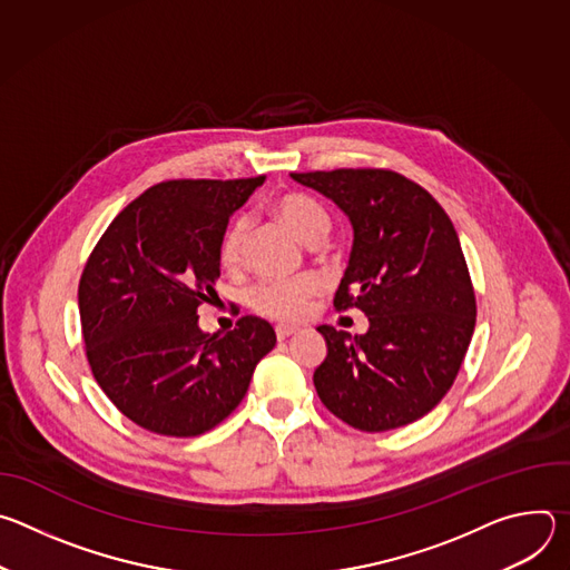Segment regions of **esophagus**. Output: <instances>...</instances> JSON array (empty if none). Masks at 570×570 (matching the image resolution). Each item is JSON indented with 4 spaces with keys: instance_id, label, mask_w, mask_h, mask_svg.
I'll list each match as a JSON object with an SVG mask.
<instances>
[{
    "instance_id": "1",
    "label": "esophagus",
    "mask_w": 570,
    "mask_h": 570,
    "mask_svg": "<svg viewBox=\"0 0 570 570\" xmlns=\"http://www.w3.org/2000/svg\"><path fill=\"white\" fill-rule=\"evenodd\" d=\"M299 330L297 327H286V324H279V327L275 330V334H277V341H286V338H291L293 334H297Z\"/></svg>"
}]
</instances>
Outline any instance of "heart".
Returning a JSON list of instances; mask_svg holds the SVG:
<instances>
[{
  "label": "heart",
  "instance_id": "heart-1",
  "mask_svg": "<svg viewBox=\"0 0 570 570\" xmlns=\"http://www.w3.org/2000/svg\"><path fill=\"white\" fill-rule=\"evenodd\" d=\"M273 214L304 243H320L332 229V218L315 198L306 194H284L273 203ZM250 234V220L246 216H236L223 232L218 243V259L227 271L238 268L246 250V240ZM320 293V279L315 275H304L295 279H264L250 288V306L279 322L302 320L311 299Z\"/></svg>",
  "mask_w": 570,
  "mask_h": 570
}]
</instances>
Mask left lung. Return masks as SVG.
Instances as JSON below:
<instances>
[{"label": "left lung", "mask_w": 570, "mask_h": 570, "mask_svg": "<svg viewBox=\"0 0 570 570\" xmlns=\"http://www.w3.org/2000/svg\"><path fill=\"white\" fill-rule=\"evenodd\" d=\"M334 200L354 246L334 306L370 317L363 336L322 324L317 396L345 424L381 433L431 413L453 385L475 327V295L458 232L417 183L387 169L291 174Z\"/></svg>", "instance_id": "8db88e82"}]
</instances>
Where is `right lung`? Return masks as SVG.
I'll return each mask as SVG.
<instances>
[{
  "mask_svg": "<svg viewBox=\"0 0 570 570\" xmlns=\"http://www.w3.org/2000/svg\"><path fill=\"white\" fill-rule=\"evenodd\" d=\"M264 180H169L146 189L108 225L80 275L92 374L150 433L212 431L246 396L257 363L277 343L255 315L227 334L198 327V306L216 295L227 220Z\"/></svg>",
  "mask_w": 570,
  "mask_h": 570,
  "instance_id": "right-lung-1",
  "label": "right lung"
}]
</instances>
